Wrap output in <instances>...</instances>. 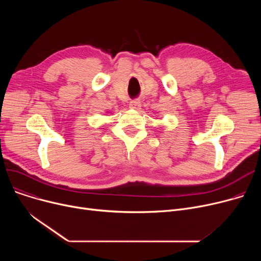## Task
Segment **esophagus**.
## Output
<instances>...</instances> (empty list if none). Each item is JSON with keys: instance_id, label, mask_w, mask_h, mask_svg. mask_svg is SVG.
I'll list each match as a JSON object with an SVG mask.
<instances>
[{"instance_id": "1", "label": "esophagus", "mask_w": 261, "mask_h": 261, "mask_svg": "<svg viewBox=\"0 0 261 261\" xmlns=\"http://www.w3.org/2000/svg\"><path fill=\"white\" fill-rule=\"evenodd\" d=\"M129 108L130 109H134V110H139L141 108V101L138 100V99H134V100L130 101Z\"/></svg>"}]
</instances>
